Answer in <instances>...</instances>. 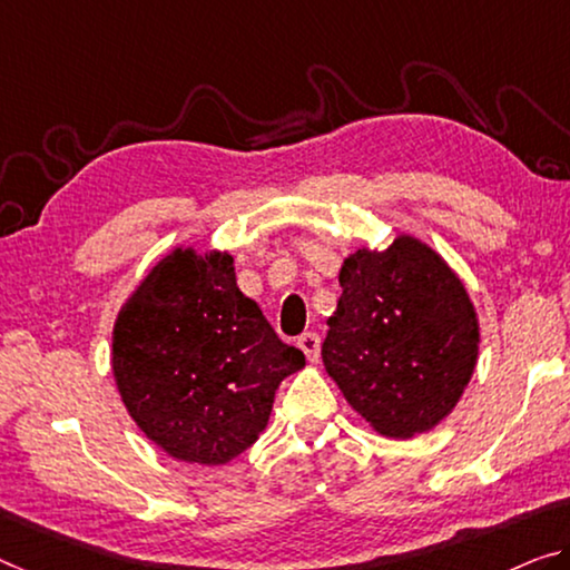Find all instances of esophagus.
I'll list each match as a JSON object with an SVG mask.
<instances>
[{"mask_svg":"<svg viewBox=\"0 0 570 570\" xmlns=\"http://www.w3.org/2000/svg\"><path fill=\"white\" fill-rule=\"evenodd\" d=\"M297 346L303 348L305 356H308L311 362H318V356H321V336L318 334H303L301 338H297Z\"/></svg>","mask_w":570,"mask_h":570,"instance_id":"34e87169","label":"esophagus"}]
</instances>
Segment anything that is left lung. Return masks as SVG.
Wrapping results in <instances>:
<instances>
[{"mask_svg":"<svg viewBox=\"0 0 570 570\" xmlns=\"http://www.w3.org/2000/svg\"><path fill=\"white\" fill-rule=\"evenodd\" d=\"M338 283L321 346L326 372L382 435L431 431L476 366L479 326L461 279L423 242L397 236L390 249L344 259Z\"/></svg>","mask_w":570,"mask_h":570,"instance_id":"8db88e82","label":"left lung"}]
</instances>
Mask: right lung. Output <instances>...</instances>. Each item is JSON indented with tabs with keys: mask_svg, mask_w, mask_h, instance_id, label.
Segmentation results:
<instances>
[{
	"mask_svg": "<svg viewBox=\"0 0 570 570\" xmlns=\"http://www.w3.org/2000/svg\"><path fill=\"white\" fill-rule=\"evenodd\" d=\"M111 364L150 441L173 459L218 466L257 441L275 390L305 356L242 295L232 255L175 249L121 308Z\"/></svg>",
	"mask_w": 570,
	"mask_h": 570,
	"instance_id": "right-lung-1",
	"label": "right lung"
}]
</instances>
